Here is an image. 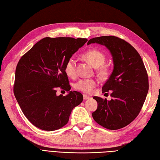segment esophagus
Instances as JSON below:
<instances>
[{
    "label": "esophagus",
    "mask_w": 160,
    "mask_h": 160,
    "mask_svg": "<svg viewBox=\"0 0 160 160\" xmlns=\"http://www.w3.org/2000/svg\"><path fill=\"white\" fill-rule=\"evenodd\" d=\"M91 98L89 96H88V95H83V99L84 100H88V99H90Z\"/></svg>",
    "instance_id": "esophagus-1"
}]
</instances>
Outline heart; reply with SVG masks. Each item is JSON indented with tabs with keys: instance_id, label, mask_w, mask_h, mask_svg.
Listing matches in <instances>:
<instances>
[{
	"instance_id": "obj_1",
	"label": "heart",
	"mask_w": 160,
	"mask_h": 160,
	"mask_svg": "<svg viewBox=\"0 0 160 160\" xmlns=\"http://www.w3.org/2000/svg\"><path fill=\"white\" fill-rule=\"evenodd\" d=\"M83 57L94 67L101 66L105 60V56L102 52L94 49L85 52ZM99 71L103 72L104 69L101 68ZM65 71L66 74L70 77H74L76 75V59L74 57H71L67 61L65 65ZM97 85L98 83L93 79H82L75 83V88L85 93H91Z\"/></svg>"
}]
</instances>
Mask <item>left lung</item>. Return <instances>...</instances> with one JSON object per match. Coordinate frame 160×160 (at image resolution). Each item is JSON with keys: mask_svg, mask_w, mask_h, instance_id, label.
Segmentation results:
<instances>
[{"mask_svg": "<svg viewBox=\"0 0 160 160\" xmlns=\"http://www.w3.org/2000/svg\"><path fill=\"white\" fill-rule=\"evenodd\" d=\"M91 43L105 46L111 52L113 69L102 88L112 91V99L93 98L98 109L92 113L95 122L111 130L123 128L132 123L141 111L149 89L148 76L138 52L129 43L114 36L90 39Z\"/></svg>", "mask_w": 160, "mask_h": 160, "instance_id": "1", "label": "left lung"}]
</instances>
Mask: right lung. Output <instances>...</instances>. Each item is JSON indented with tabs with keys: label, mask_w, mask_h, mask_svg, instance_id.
Returning <instances> with one entry per match:
<instances>
[{
	"label": "right lung",
	"mask_w": 160,
	"mask_h": 160,
	"mask_svg": "<svg viewBox=\"0 0 160 160\" xmlns=\"http://www.w3.org/2000/svg\"><path fill=\"white\" fill-rule=\"evenodd\" d=\"M87 38L46 37L19 60L14 94L25 117L35 127L55 131L69 122L71 111L83 101V95L71 91L65 65ZM61 87L68 94L56 95Z\"/></svg>",
	"instance_id": "add662e5"
}]
</instances>
